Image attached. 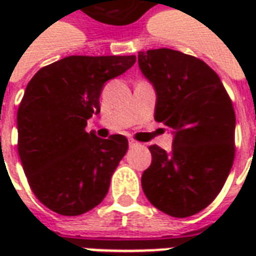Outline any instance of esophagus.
I'll return each mask as SVG.
<instances>
[{"instance_id": "34e87169", "label": "esophagus", "mask_w": 256, "mask_h": 256, "mask_svg": "<svg viewBox=\"0 0 256 256\" xmlns=\"http://www.w3.org/2000/svg\"><path fill=\"white\" fill-rule=\"evenodd\" d=\"M128 145H130L132 148H134V146H138L140 142H138V141H136V140L130 138V140H128Z\"/></svg>"}]
</instances>
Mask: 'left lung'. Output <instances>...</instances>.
<instances>
[{
    "mask_svg": "<svg viewBox=\"0 0 256 256\" xmlns=\"http://www.w3.org/2000/svg\"><path fill=\"white\" fill-rule=\"evenodd\" d=\"M138 66L155 88V120L174 134L170 152L150 146L142 190L164 214L186 218L218 196L230 172L233 104L220 76L200 58L162 48L140 52Z\"/></svg>",
    "mask_w": 256,
    "mask_h": 256,
    "instance_id": "1",
    "label": "left lung"
}]
</instances>
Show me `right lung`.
Masks as SVG:
<instances>
[{
    "label": "right lung",
    "instance_id": "right-lung-1",
    "mask_svg": "<svg viewBox=\"0 0 256 256\" xmlns=\"http://www.w3.org/2000/svg\"><path fill=\"white\" fill-rule=\"evenodd\" d=\"M136 63V56H68L42 67L18 110V150L31 190L48 208L75 216L106 198L128 138L86 133L100 112L106 80Z\"/></svg>",
    "mask_w": 256,
    "mask_h": 256
}]
</instances>
